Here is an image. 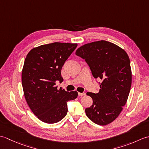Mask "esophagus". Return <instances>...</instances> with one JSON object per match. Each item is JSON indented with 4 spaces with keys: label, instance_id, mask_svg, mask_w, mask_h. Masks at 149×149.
<instances>
[{
    "label": "esophagus",
    "instance_id": "obj_1",
    "mask_svg": "<svg viewBox=\"0 0 149 149\" xmlns=\"http://www.w3.org/2000/svg\"><path fill=\"white\" fill-rule=\"evenodd\" d=\"M78 95L79 97L84 96V95H85V93H78Z\"/></svg>",
    "mask_w": 149,
    "mask_h": 149
}]
</instances>
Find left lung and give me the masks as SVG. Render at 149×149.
Returning <instances> with one entry per match:
<instances>
[{"mask_svg": "<svg viewBox=\"0 0 149 149\" xmlns=\"http://www.w3.org/2000/svg\"><path fill=\"white\" fill-rule=\"evenodd\" d=\"M75 54L84 59L95 79H101L99 93L88 92L93 104L85 109L87 116L100 125L114 121L127 102L132 72L127 54L115 44L101 40L80 47Z\"/></svg>", "mask_w": 149, "mask_h": 149, "instance_id": "obj_1", "label": "left lung"}]
</instances>
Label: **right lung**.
Returning a JSON list of instances; mask_svg holds the SVG:
<instances>
[{
  "instance_id": "1",
  "label": "right lung",
  "mask_w": 149,
  "mask_h": 149,
  "mask_svg": "<svg viewBox=\"0 0 149 149\" xmlns=\"http://www.w3.org/2000/svg\"><path fill=\"white\" fill-rule=\"evenodd\" d=\"M77 46V43L54 42L31 50L25 59L22 83L25 98L41 121L57 123L68 111L67 102L78 95L76 91L58 89L56 82L63 81L61 68Z\"/></svg>"
}]
</instances>
